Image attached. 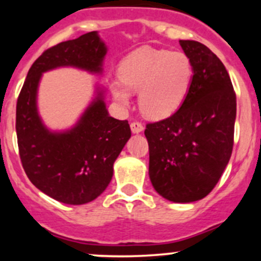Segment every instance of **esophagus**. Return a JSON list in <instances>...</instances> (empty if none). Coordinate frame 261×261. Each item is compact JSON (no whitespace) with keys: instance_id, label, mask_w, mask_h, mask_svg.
Instances as JSON below:
<instances>
[{"instance_id":"obj_1","label":"esophagus","mask_w":261,"mask_h":261,"mask_svg":"<svg viewBox=\"0 0 261 261\" xmlns=\"http://www.w3.org/2000/svg\"><path fill=\"white\" fill-rule=\"evenodd\" d=\"M130 127H131V131H133L134 134H139V133H141V131H144L143 123H140V122H131Z\"/></svg>"}]
</instances>
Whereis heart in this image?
Listing matches in <instances>:
<instances>
[{"mask_svg":"<svg viewBox=\"0 0 261 261\" xmlns=\"http://www.w3.org/2000/svg\"><path fill=\"white\" fill-rule=\"evenodd\" d=\"M120 82L111 84L116 102L128 106L131 92H139V106L146 117L163 120L186 99L193 81V64L183 51L140 48L128 54L118 69Z\"/></svg>","mask_w":261,"mask_h":261,"instance_id":"b5f03b06","label":"heart"}]
</instances>
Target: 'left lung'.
Returning a JSON list of instances; mask_svg holds the SVG:
<instances>
[{"label":"left lung","mask_w":261,"mask_h":261,"mask_svg":"<svg viewBox=\"0 0 261 261\" xmlns=\"http://www.w3.org/2000/svg\"><path fill=\"white\" fill-rule=\"evenodd\" d=\"M193 64V81L175 114L147 123L149 177L168 201L204 198L220 180L233 146L236 94L217 55L203 44L179 40Z\"/></svg>","instance_id":"1"}]
</instances>
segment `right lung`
I'll return each mask as SVG.
<instances>
[{"mask_svg": "<svg viewBox=\"0 0 261 261\" xmlns=\"http://www.w3.org/2000/svg\"><path fill=\"white\" fill-rule=\"evenodd\" d=\"M107 46L97 31L63 41L43 53L31 65L16 105V134L23 170L46 196L65 204H84L105 192L114 163L131 138L127 121L109 115L105 89L96 92L73 127L53 131L38 111L43 73L62 67L102 74Z\"/></svg>", "mask_w": 261, "mask_h": 261, "instance_id": "add662e5", "label": "right lung"}]
</instances>
